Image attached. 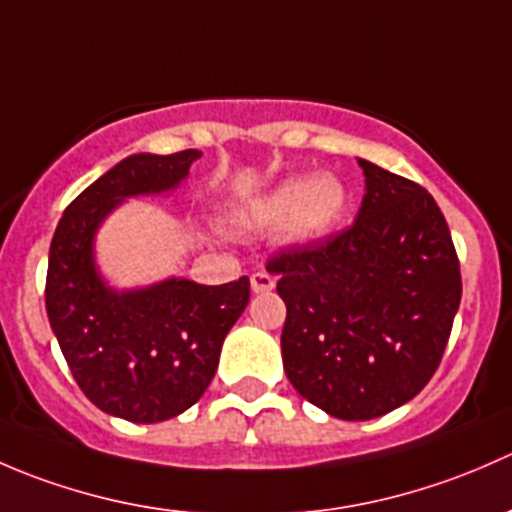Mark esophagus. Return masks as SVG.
<instances>
[{
  "instance_id": "1",
  "label": "esophagus",
  "mask_w": 512,
  "mask_h": 512,
  "mask_svg": "<svg viewBox=\"0 0 512 512\" xmlns=\"http://www.w3.org/2000/svg\"><path fill=\"white\" fill-rule=\"evenodd\" d=\"M250 287H252V292H257V294L270 292V289L275 287V277L265 270H257L250 275Z\"/></svg>"
}]
</instances>
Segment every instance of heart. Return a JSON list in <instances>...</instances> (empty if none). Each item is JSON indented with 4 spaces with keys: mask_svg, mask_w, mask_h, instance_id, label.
Wrapping results in <instances>:
<instances>
[{
    "mask_svg": "<svg viewBox=\"0 0 512 512\" xmlns=\"http://www.w3.org/2000/svg\"><path fill=\"white\" fill-rule=\"evenodd\" d=\"M347 210V188L334 175L292 178L257 208V220L267 225L285 223L292 240H309L332 230Z\"/></svg>",
    "mask_w": 512,
    "mask_h": 512,
    "instance_id": "1",
    "label": "heart"
}]
</instances>
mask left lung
<instances>
[{"label": "left lung", "mask_w": 512, "mask_h": 512, "mask_svg": "<svg viewBox=\"0 0 512 512\" xmlns=\"http://www.w3.org/2000/svg\"><path fill=\"white\" fill-rule=\"evenodd\" d=\"M359 165L366 193L354 223L267 260L287 304V379L344 421L414 399L441 364L461 304V265L433 195L369 160Z\"/></svg>", "instance_id": "obj_1"}]
</instances>
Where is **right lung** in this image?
I'll list each match as a JSON object with an SVG mask.
<instances>
[{
	"label": "right lung",
	"instance_id": "1",
	"mask_svg": "<svg viewBox=\"0 0 512 512\" xmlns=\"http://www.w3.org/2000/svg\"><path fill=\"white\" fill-rule=\"evenodd\" d=\"M200 151L138 153L91 183L56 225L46 270V314L86 399L133 423H158L195 404L218 371L225 334L250 302V280H165L116 292L94 265V235L133 195L173 190Z\"/></svg>",
	"mask_w": 512,
	"mask_h": 512
}]
</instances>
